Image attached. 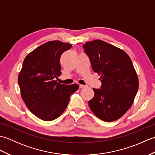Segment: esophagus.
Here are the masks:
<instances>
[{"label":"esophagus","instance_id":"1","mask_svg":"<svg viewBox=\"0 0 155 155\" xmlns=\"http://www.w3.org/2000/svg\"><path fill=\"white\" fill-rule=\"evenodd\" d=\"M86 87V86H85V85H83V84H80L79 85V88H85Z\"/></svg>","mask_w":155,"mask_h":155}]
</instances>
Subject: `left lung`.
Instances as JSON below:
<instances>
[{
    "mask_svg": "<svg viewBox=\"0 0 155 155\" xmlns=\"http://www.w3.org/2000/svg\"><path fill=\"white\" fill-rule=\"evenodd\" d=\"M83 47L102 83L101 88H93L89 107L100 119L116 120L130 108L139 88L131 59L124 51L101 40L87 42Z\"/></svg>",
    "mask_w": 155,
    "mask_h": 155,
    "instance_id": "obj_1",
    "label": "left lung"
}]
</instances>
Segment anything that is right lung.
<instances>
[{"label": "right lung", "instance_id": "add662e5", "mask_svg": "<svg viewBox=\"0 0 155 155\" xmlns=\"http://www.w3.org/2000/svg\"><path fill=\"white\" fill-rule=\"evenodd\" d=\"M71 44L49 41L30 52L23 61L18 83L21 97L31 113L41 120L51 121L60 117L67 108L71 95L77 91V84L58 83L61 54Z\"/></svg>", "mask_w": 155, "mask_h": 155}]
</instances>
